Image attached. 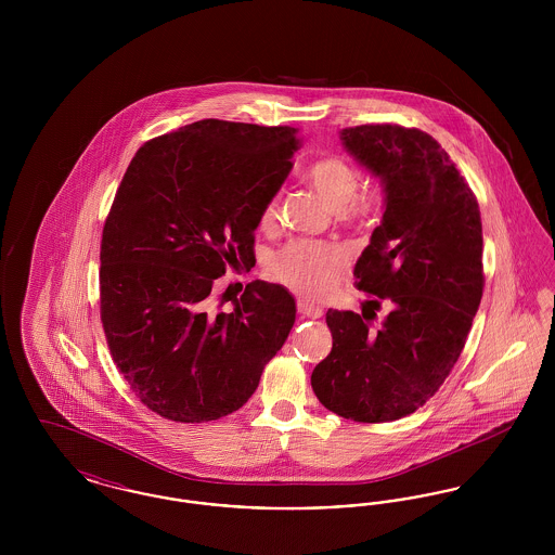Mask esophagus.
I'll use <instances>...</instances> for the list:
<instances>
[{
	"instance_id": "1",
	"label": "esophagus",
	"mask_w": 555,
	"mask_h": 555,
	"mask_svg": "<svg viewBox=\"0 0 555 555\" xmlns=\"http://www.w3.org/2000/svg\"><path fill=\"white\" fill-rule=\"evenodd\" d=\"M297 312H299L301 317L306 318L322 317V308H320V306H314V304H310V301H306V299H297Z\"/></svg>"
}]
</instances>
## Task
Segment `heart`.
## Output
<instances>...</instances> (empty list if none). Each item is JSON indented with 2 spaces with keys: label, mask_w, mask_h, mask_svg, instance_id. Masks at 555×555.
Returning a JSON list of instances; mask_svg holds the SVG:
<instances>
[{
  "label": "heart",
  "mask_w": 555,
  "mask_h": 555,
  "mask_svg": "<svg viewBox=\"0 0 555 555\" xmlns=\"http://www.w3.org/2000/svg\"><path fill=\"white\" fill-rule=\"evenodd\" d=\"M306 177L318 195L337 208L339 218L347 224H369L378 214L380 195L376 189H358L360 170L344 156L328 154L314 159ZM276 220V197H272L260 214V229H272ZM344 251L331 243L320 241H293L279 249L270 262L276 281L299 295L314 297L328 289L344 266Z\"/></svg>",
  "instance_id": "b5f03b06"
}]
</instances>
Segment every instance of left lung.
<instances>
[{"instance_id": "left-lung-1", "label": "left lung", "mask_w": 555, "mask_h": 555, "mask_svg": "<svg viewBox=\"0 0 555 555\" xmlns=\"http://www.w3.org/2000/svg\"><path fill=\"white\" fill-rule=\"evenodd\" d=\"M341 137L385 181L387 208L353 268L369 308L326 312L333 349L312 372V389L347 421L391 423L439 391L466 345L485 289L480 210L428 132L362 125ZM383 302L390 312L374 325Z\"/></svg>"}]
</instances>
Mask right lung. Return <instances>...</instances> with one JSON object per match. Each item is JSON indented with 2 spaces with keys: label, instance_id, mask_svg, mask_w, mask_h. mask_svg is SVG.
<instances>
[{
  "label": "right lung",
  "instance_id": "obj_1",
  "mask_svg": "<svg viewBox=\"0 0 555 555\" xmlns=\"http://www.w3.org/2000/svg\"><path fill=\"white\" fill-rule=\"evenodd\" d=\"M293 127L206 118L145 141L107 211L100 317L109 356L166 421L210 423L258 389L289 337L287 289L251 281L214 312L229 266L256 264V227L293 166Z\"/></svg>",
  "mask_w": 555,
  "mask_h": 555
}]
</instances>
